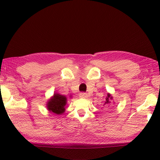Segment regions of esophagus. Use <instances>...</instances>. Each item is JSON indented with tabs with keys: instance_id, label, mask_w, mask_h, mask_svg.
I'll list each match as a JSON object with an SVG mask.
<instances>
[{
	"instance_id": "obj_1",
	"label": "esophagus",
	"mask_w": 160,
	"mask_h": 160,
	"mask_svg": "<svg viewBox=\"0 0 160 160\" xmlns=\"http://www.w3.org/2000/svg\"><path fill=\"white\" fill-rule=\"evenodd\" d=\"M80 97H81V98H84V99H87L89 97V95L87 93H85V92H81L80 93Z\"/></svg>"
}]
</instances>
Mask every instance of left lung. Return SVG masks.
<instances>
[{"mask_svg": "<svg viewBox=\"0 0 160 160\" xmlns=\"http://www.w3.org/2000/svg\"><path fill=\"white\" fill-rule=\"evenodd\" d=\"M113 99V97L112 96V94L108 93L107 96L106 97V101H105L104 106H106V105H109L111 102H112V100Z\"/></svg>", "mask_w": 160, "mask_h": 160, "instance_id": "1", "label": "left lung"}]
</instances>
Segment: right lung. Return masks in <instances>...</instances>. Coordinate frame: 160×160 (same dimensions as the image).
Instances as JSON below:
<instances>
[{"label": "right lung", "instance_id": "right-lung-1", "mask_svg": "<svg viewBox=\"0 0 160 160\" xmlns=\"http://www.w3.org/2000/svg\"><path fill=\"white\" fill-rule=\"evenodd\" d=\"M67 100L66 96L62 95L59 93H54L47 103L48 111L54 114H63L66 112Z\"/></svg>", "mask_w": 160, "mask_h": 160}]
</instances>
